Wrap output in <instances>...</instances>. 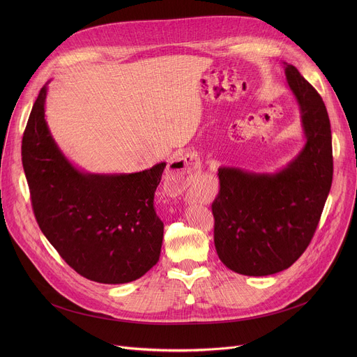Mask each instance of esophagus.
Segmentation results:
<instances>
[{
  "instance_id": "obj_1",
  "label": "esophagus",
  "mask_w": 357,
  "mask_h": 357,
  "mask_svg": "<svg viewBox=\"0 0 357 357\" xmlns=\"http://www.w3.org/2000/svg\"><path fill=\"white\" fill-rule=\"evenodd\" d=\"M199 161L195 154H186L179 158H172L168 162L165 186L169 192H181L190 183L192 172L197 168Z\"/></svg>"
}]
</instances>
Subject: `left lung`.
<instances>
[{
  "mask_svg": "<svg viewBox=\"0 0 357 357\" xmlns=\"http://www.w3.org/2000/svg\"><path fill=\"white\" fill-rule=\"evenodd\" d=\"M301 110L302 151L275 174L220 168L212 203L215 247L234 273L261 277L291 267L310 245L333 176L332 132L319 93L284 62Z\"/></svg>",
  "mask_w": 357,
  "mask_h": 357,
  "instance_id": "8db88e82",
  "label": "left lung"
}]
</instances>
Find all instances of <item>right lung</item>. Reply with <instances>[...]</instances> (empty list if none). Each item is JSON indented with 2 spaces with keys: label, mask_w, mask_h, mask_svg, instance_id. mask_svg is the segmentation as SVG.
Here are the masks:
<instances>
[{
  "label": "right lung",
  "mask_w": 357,
  "mask_h": 357,
  "mask_svg": "<svg viewBox=\"0 0 357 357\" xmlns=\"http://www.w3.org/2000/svg\"><path fill=\"white\" fill-rule=\"evenodd\" d=\"M46 90L40 89L22 137V165L36 222L82 277L101 284L135 281L160 260L164 223L154 196L167 164L120 175L79 171L50 135Z\"/></svg>",
  "instance_id": "add662e5"
}]
</instances>
